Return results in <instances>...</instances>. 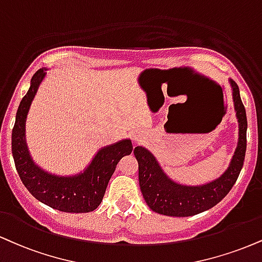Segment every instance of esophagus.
<instances>
[{"label":"esophagus","instance_id":"34e87169","mask_svg":"<svg viewBox=\"0 0 262 262\" xmlns=\"http://www.w3.org/2000/svg\"><path fill=\"white\" fill-rule=\"evenodd\" d=\"M141 139H143V137H141L140 134H134V137H133V140L135 141V143H140Z\"/></svg>","mask_w":262,"mask_h":262}]
</instances>
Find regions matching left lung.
<instances>
[{
    "label": "left lung",
    "instance_id": "left-lung-1",
    "mask_svg": "<svg viewBox=\"0 0 262 262\" xmlns=\"http://www.w3.org/2000/svg\"><path fill=\"white\" fill-rule=\"evenodd\" d=\"M233 103L239 125L237 149L225 173L215 181L203 185H183L172 181L157 162L156 157L143 146L134 149L139 165V185L145 203L157 213L173 217H188L211 209L229 193L244 163L247 151V113L243 105L239 88L229 79Z\"/></svg>",
    "mask_w": 262,
    "mask_h": 262
}]
</instances>
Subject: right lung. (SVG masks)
I'll list each match as a JSON object with an SVG mask.
<instances>
[{
    "label": "right lung",
    "mask_w": 262,
    "mask_h": 262,
    "mask_svg": "<svg viewBox=\"0 0 262 262\" xmlns=\"http://www.w3.org/2000/svg\"><path fill=\"white\" fill-rule=\"evenodd\" d=\"M46 71L47 68H41L33 75L29 90L18 107L12 132V154L15 168L25 188L42 204L63 212H91L102 201L107 184L119 160L123 156L130 155L133 145L130 139H123L101 147L89 166L75 176H56L37 166L28 149L25 123L31 102L45 78Z\"/></svg>",
    "instance_id": "obj_1"
}]
</instances>
